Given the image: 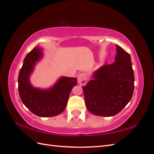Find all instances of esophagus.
Wrapping results in <instances>:
<instances>
[{"mask_svg": "<svg viewBox=\"0 0 154 154\" xmlns=\"http://www.w3.org/2000/svg\"><path fill=\"white\" fill-rule=\"evenodd\" d=\"M78 82L79 85L83 86L85 85L87 82V75L85 73H81L78 75L77 77Z\"/></svg>", "mask_w": 154, "mask_h": 154, "instance_id": "esophagus-1", "label": "esophagus"}]
</instances>
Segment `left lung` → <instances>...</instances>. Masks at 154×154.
<instances>
[{
    "mask_svg": "<svg viewBox=\"0 0 154 154\" xmlns=\"http://www.w3.org/2000/svg\"><path fill=\"white\" fill-rule=\"evenodd\" d=\"M116 48L115 62L96 70L93 79L82 87L86 106L96 116H116L132 97L134 73L130 55L119 46Z\"/></svg>",
    "mask_w": 154,
    "mask_h": 154,
    "instance_id": "8db88e82",
    "label": "left lung"
}]
</instances>
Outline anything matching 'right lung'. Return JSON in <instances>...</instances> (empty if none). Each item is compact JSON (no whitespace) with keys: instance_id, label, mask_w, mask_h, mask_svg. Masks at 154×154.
Listing matches in <instances>:
<instances>
[{"instance_id":"add662e5","label":"right lung","mask_w":154,"mask_h":154,"mask_svg":"<svg viewBox=\"0 0 154 154\" xmlns=\"http://www.w3.org/2000/svg\"><path fill=\"white\" fill-rule=\"evenodd\" d=\"M42 49L38 46L26 55L18 78L19 93L22 102L35 115L42 117H54L66 107L69 95L77 85L75 77H61L48 89L33 87L29 81L36 63L42 58Z\"/></svg>"}]
</instances>
